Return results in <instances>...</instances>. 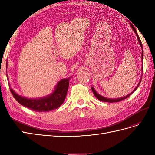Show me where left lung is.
<instances>
[{"mask_svg":"<svg viewBox=\"0 0 155 155\" xmlns=\"http://www.w3.org/2000/svg\"><path fill=\"white\" fill-rule=\"evenodd\" d=\"M130 26H131V27H132V28L133 29V31H134V32H135L136 33V35H137V38H138V41H139V43H140V46H141V48H142V56H141V58H142V62L143 61V45H142V42H141V41H140V38H139V35H138V34H137V31H136V29H135V28H134V26L131 24L130 23ZM142 68H143V67H142ZM143 75V74H142ZM140 82H141V80L140 81V82L139 83V84H138V85H137V87L135 88V89H134L132 93H130L129 94H128L127 96H125L124 97H123V98H115V99H110V98H104V97H102L101 95H100V94H98L97 92H96V91H95L94 89V88L93 87H92V91H93V94H94V95L95 97H96L98 100H100V101H103V102H107V103H116V102H119V101H123V100H124V99H126L127 98H128V97L130 96V95L132 94L133 92L134 91H136V89L137 88H138V87L139 86V84H140Z\"/></svg>","mask_w":155,"mask_h":155,"instance_id":"obj_1","label":"left lung"}]
</instances>
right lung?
Returning a JSON list of instances; mask_svg holds the SVG:
<instances>
[{
  "instance_id": "right-lung-1",
  "label": "right lung",
  "mask_w": 155,
  "mask_h": 155,
  "mask_svg": "<svg viewBox=\"0 0 155 155\" xmlns=\"http://www.w3.org/2000/svg\"><path fill=\"white\" fill-rule=\"evenodd\" d=\"M69 79L67 78L59 81L53 93L38 99H28L17 94L12 88H10V91L15 99L24 107L39 113L48 112L57 109L64 103L68 89Z\"/></svg>"
}]
</instances>
